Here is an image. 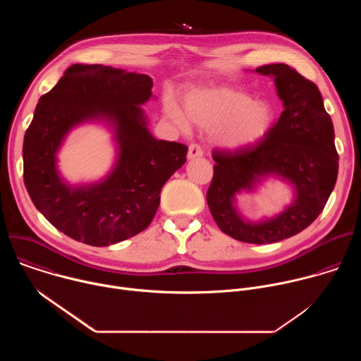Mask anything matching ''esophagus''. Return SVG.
Instances as JSON below:
<instances>
[{"label":"esophagus","mask_w":361,"mask_h":361,"mask_svg":"<svg viewBox=\"0 0 361 361\" xmlns=\"http://www.w3.org/2000/svg\"><path fill=\"white\" fill-rule=\"evenodd\" d=\"M188 160H194V159H200L202 157V149L197 145V144H191L188 147V152H187Z\"/></svg>","instance_id":"34e87169"}]
</instances>
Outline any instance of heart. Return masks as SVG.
Instances as JSON below:
<instances>
[{
    "instance_id": "b5f03b06",
    "label": "heart",
    "mask_w": 361,
    "mask_h": 361,
    "mask_svg": "<svg viewBox=\"0 0 361 361\" xmlns=\"http://www.w3.org/2000/svg\"><path fill=\"white\" fill-rule=\"evenodd\" d=\"M166 111L184 131L190 128V121L213 131L214 142L230 151L260 144L274 124V109L267 99H252L231 87L191 88L184 94L183 109L169 99Z\"/></svg>"
}]
</instances>
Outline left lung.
Returning a JSON list of instances; mask_svg holds the SVG:
<instances>
[{
    "label": "left lung",
    "instance_id": "8db88e82",
    "mask_svg": "<svg viewBox=\"0 0 361 361\" xmlns=\"http://www.w3.org/2000/svg\"><path fill=\"white\" fill-rule=\"evenodd\" d=\"M254 73L274 80L283 113L260 144L213 152L207 204L224 234L243 243L270 244L298 234L320 216L337 181L338 154L331 117L314 82L287 64L263 66ZM270 178L293 188L292 202L271 218L245 219L236 195L253 192Z\"/></svg>",
    "mask_w": 361,
    "mask_h": 361
}]
</instances>
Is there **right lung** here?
Returning <instances> with one entry per match:
<instances>
[{"label": "right lung", "instance_id": "1", "mask_svg": "<svg viewBox=\"0 0 361 361\" xmlns=\"http://www.w3.org/2000/svg\"><path fill=\"white\" fill-rule=\"evenodd\" d=\"M151 88L147 74L74 64L38 99L24 135V183L37 210L66 235L106 247L141 233L156 216L161 188L184 166L187 147L152 137L141 107ZM88 122L109 128L116 160L106 178L71 185L58 170V152Z\"/></svg>", "mask_w": 361, "mask_h": 361}]
</instances>
